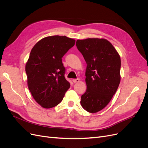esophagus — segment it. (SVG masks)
I'll return each instance as SVG.
<instances>
[{"label":"esophagus","instance_id":"obj_1","mask_svg":"<svg viewBox=\"0 0 148 148\" xmlns=\"http://www.w3.org/2000/svg\"><path fill=\"white\" fill-rule=\"evenodd\" d=\"M73 83H78L80 82V79H73Z\"/></svg>","mask_w":148,"mask_h":148}]
</instances>
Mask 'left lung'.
Segmentation results:
<instances>
[{
	"label": "left lung",
	"mask_w": 148,
	"mask_h": 148,
	"mask_svg": "<svg viewBox=\"0 0 148 148\" xmlns=\"http://www.w3.org/2000/svg\"><path fill=\"white\" fill-rule=\"evenodd\" d=\"M76 46L87 64V89L80 103L85 110L97 113L110 103L118 88L121 58L113 45L104 38L78 40Z\"/></svg>",
	"instance_id": "8db88e82"
}]
</instances>
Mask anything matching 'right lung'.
<instances>
[{"instance_id": "obj_1", "label": "right lung", "mask_w": 148, "mask_h": 148, "mask_svg": "<svg viewBox=\"0 0 148 148\" xmlns=\"http://www.w3.org/2000/svg\"><path fill=\"white\" fill-rule=\"evenodd\" d=\"M75 40L66 36H47L36 43L26 64L28 88L36 102L50 108L63 99L70 83L65 79L62 58Z\"/></svg>"}]
</instances>
